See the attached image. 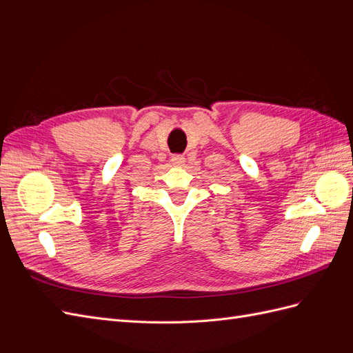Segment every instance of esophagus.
<instances>
[{"mask_svg": "<svg viewBox=\"0 0 353 353\" xmlns=\"http://www.w3.org/2000/svg\"><path fill=\"white\" fill-rule=\"evenodd\" d=\"M170 162H172L174 166H183L185 163V157L183 154H174L172 159H170Z\"/></svg>", "mask_w": 353, "mask_h": 353, "instance_id": "esophagus-1", "label": "esophagus"}]
</instances>
